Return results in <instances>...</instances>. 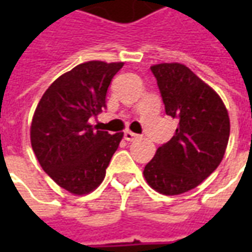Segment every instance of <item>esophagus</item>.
<instances>
[{"mask_svg": "<svg viewBox=\"0 0 252 252\" xmlns=\"http://www.w3.org/2000/svg\"><path fill=\"white\" fill-rule=\"evenodd\" d=\"M137 137H139V135L133 133V132H131V131L124 132V139H126V142H133V140H136Z\"/></svg>", "mask_w": 252, "mask_h": 252, "instance_id": "1", "label": "esophagus"}]
</instances>
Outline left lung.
<instances>
[{
	"mask_svg": "<svg viewBox=\"0 0 252 252\" xmlns=\"http://www.w3.org/2000/svg\"><path fill=\"white\" fill-rule=\"evenodd\" d=\"M151 71L166 115L180 123L143 174L159 193L181 194L200 185L220 164L229 139V117L219 94L184 64L160 63Z\"/></svg>",
	"mask_w": 252,
	"mask_h": 252,
	"instance_id": "obj_1",
	"label": "left lung"
}]
</instances>
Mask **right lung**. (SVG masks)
I'll return each mask as SVG.
<instances>
[{
  "instance_id": "obj_1",
  "label": "right lung",
  "mask_w": 252,
  "mask_h": 252,
  "mask_svg": "<svg viewBox=\"0 0 252 252\" xmlns=\"http://www.w3.org/2000/svg\"><path fill=\"white\" fill-rule=\"evenodd\" d=\"M124 63L99 61L78 64L54 81L37 104L31 144L39 163L63 189L88 194L104 181L123 133L90 126L106 108L112 78Z\"/></svg>"
}]
</instances>
